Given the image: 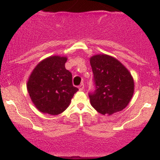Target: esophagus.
<instances>
[{"mask_svg":"<svg viewBox=\"0 0 160 160\" xmlns=\"http://www.w3.org/2000/svg\"><path fill=\"white\" fill-rule=\"evenodd\" d=\"M84 88H85V85H84V84H80V85H79V90H84Z\"/></svg>","mask_w":160,"mask_h":160,"instance_id":"1","label":"esophagus"}]
</instances>
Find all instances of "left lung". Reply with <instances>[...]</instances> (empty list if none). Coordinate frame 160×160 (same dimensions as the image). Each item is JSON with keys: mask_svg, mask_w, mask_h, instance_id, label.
Masks as SVG:
<instances>
[{"mask_svg": "<svg viewBox=\"0 0 160 160\" xmlns=\"http://www.w3.org/2000/svg\"><path fill=\"white\" fill-rule=\"evenodd\" d=\"M95 90L89 93L90 104L99 113L112 114L128 105L134 94L130 73L116 59L107 55L90 58Z\"/></svg>", "mask_w": 160, "mask_h": 160, "instance_id": "8db88e82", "label": "left lung"}]
</instances>
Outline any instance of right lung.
<instances>
[{"mask_svg":"<svg viewBox=\"0 0 160 160\" xmlns=\"http://www.w3.org/2000/svg\"><path fill=\"white\" fill-rule=\"evenodd\" d=\"M66 60L51 56L39 63L31 73L27 90L40 111L51 115L62 113L79 90L72 84V74L65 69Z\"/></svg>","mask_w":160,"mask_h":160,"instance_id":"right-lung-1","label":"right lung"}]
</instances>
